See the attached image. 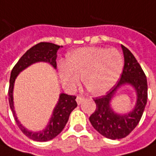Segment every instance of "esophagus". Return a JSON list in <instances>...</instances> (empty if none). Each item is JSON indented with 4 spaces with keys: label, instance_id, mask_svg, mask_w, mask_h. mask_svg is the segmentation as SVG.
I'll list each match as a JSON object with an SVG mask.
<instances>
[{
    "label": "esophagus",
    "instance_id": "34e87169",
    "mask_svg": "<svg viewBox=\"0 0 156 156\" xmlns=\"http://www.w3.org/2000/svg\"><path fill=\"white\" fill-rule=\"evenodd\" d=\"M84 100V98L83 97L80 96V95H78V96H77V98H76V101H77V103H78V105L81 104L82 101Z\"/></svg>",
    "mask_w": 156,
    "mask_h": 156
}]
</instances>
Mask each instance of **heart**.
<instances>
[{"label": "heart", "instance_id": "1", "mask_svg": "<svg viewBox=\"0 0 156 156\" xmlns=\"http://www.w3.org/2000/svg\"><path fill=\"white\" fill-rule=\"evenodd\" d=\"M123 69L122 55L116 49L78 48L67 55L59 66V77L67 89L79 84L80 77L87 90L94 95L106 93L118 81Z\"/></svg>", "mask_w": 156, "mask_h": 156}]
</instances>
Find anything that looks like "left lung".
Here are the masks:
<instances>
[{
  "label": "left lung",
  "mask_w": 156,
  "mask_h": 156,
  "mask_svg": "<svg viewBox=\"0 0 156 156\" xmlns=\"http://www.w3.org/2000/svg\"><path fill=\"white\" fill-rule=\"evenodd\" d=\"M122 49L124 55V67L121 78L105 95L94 98L96 109L89 116L94 128L104 137L111 139L125 138L134 129L142 117L148 98L146 76L142 67L127 48L122 44ZM123 84H130L134 87L137 101L132 112L121 115L113 111L110 101L116 90Z\"/></svg>",
  "instance_id": "left-lung-1"
}]
</instances>
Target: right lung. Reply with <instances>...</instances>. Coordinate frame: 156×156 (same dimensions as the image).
<instances>
[{"instance_id":"obj_1","label":"right lung","mask_w":156,"mask_h":156,"mask_svg":"<svg viewBox=\"0 0 156 156\" xmlns=\"http://www.w3.org/2000/svg\"><path fill=\"white\" fill-rule=\"evenodd\" d=\"M62 47L57 44L48 43V42H40L39 44L34 45L29 50L25 52V54L18 60L17 64L11 73L10 77V84L8 89V100H9L10 107L13 114L15 121L18 127L28 138L34 141L45 142L48 140L54 139L62 131L67 124L71 112L77 107V102L75 101L76 96L68 95L67 94H61L59 101L53 110V114L51 117L49 123L44 130L40 132H32L25 128L17 119L16 113L14 111L13 105V86L15 79L19 74V73L24 70L34 63L39 62H44L50 63L54 68H56V52L59 48Z\"/></svg>"}]
</instances>
